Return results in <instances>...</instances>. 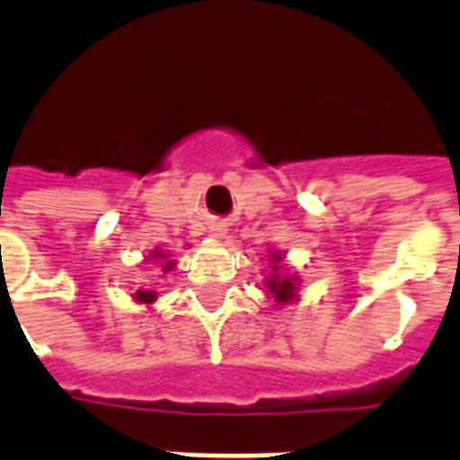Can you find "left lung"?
I'll list each match as a JSON object with an SVG mask.
<instances>
[{
  "mask_svg": "<svg viewBox=\"0 0 460 460\" xmlns=\"http://www.w3.org/2000/svg\"><path fill=\"white\" fill-rule=\"evenodd\" d=\"M270 272L265 277V289L268 296L275 301V306H287L299 299V275L289 272L285 265V253H279L275 248H270Z\"/></svg>",
  "mask_w": 460,
  "mask_h": 460,
  "instance_id": "left-lung-1",
  "label": "left lung"
}]
</instances>
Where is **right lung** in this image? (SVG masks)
I'll return each instance as SVG.
<instances>
[{"mask_svg":"<svg viewBox=\"0 0 460 460\" xmlns=\"http://www.w3.org/2000/svg\"><path fill=\"white\" fill-rule=\"evenodd\" d=\"M145 262L159 265L161 272H171V270L175 268V261L171 258V253H168V251H161V248H156V251H152V253L146 255ZM132 299H135L139 306L149 308L154 301H156V292H154V289H137V292L132 294Z\"/></svg>","mask_w":460,"mask_h":460,"instance_id":"add662e5","label":"right lung"}]
</instances>
